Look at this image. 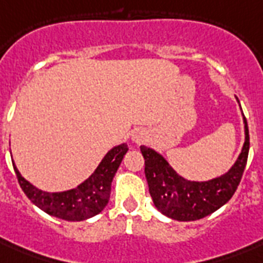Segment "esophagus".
Masks as SVG:
<instances>
[{
  "label": "esophagus",
  "mask_w": 263,
  "mask_h": 263,
  "mask_svg": "<svg viewBox=\"0 0 263 263\" xmlns=\"http://www.w3.org/2000/svg\"><path fill=\"white\" fill-rule=\"evenodd\" d=\"M132 140L135 142L136 144L143 143L144 140H146V132L142 131V129H138L132 134Z\"/></svg>",
  "instance_id": "34e87169"
}]
</instances>
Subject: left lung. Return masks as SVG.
Returning <instances> with one entry per match:
<instances>
[{
  "label": "left lung",
  "mask_w": 263,
  "mask_h": 263,
  "mask_svg": "<svg viewBox=\"0 0 263 263\" xmlns=\"http://www.w3.org/2000/svg\"><path fill=\"white\" fill-rule=\"evenodd\" d=\"M246 142L240 156L228 173L209 181H190L173 171L152 148L140 146L144 158V175L156 208L177 221H195L224 206L240 184L249 158V125L245 117Z\"/></svg>",
  "instance_id": "1"
}]
</instances>
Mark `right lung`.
I'll use <instances>...</instances> for the list:
<instances>
[{
  "label": "right lung",
  "mask_w": 263,
  "mask_h": 263,
  "mask_svg": "<svg viewBox=\"0 0 263 263\" xmlns=\"http://www.w3.org/2000/svg\"><path fill=\"white\" fill-rule=\"evenodd\" d=\"M127 152L128 146L125 143L113 147L84 183L64 192L51 194L41 191L22 177L14 164L13 169L20 187L35 206L61 220L83 221L97 216L105 209L110 198L111 180Z\"/></svg>",
  "instance_id": "obj_1"
}]
</instances>
